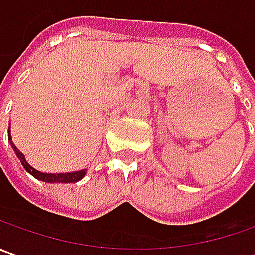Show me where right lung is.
<instances>
[{
  "instance_id": "obj_1",
  "label": "right lung",
  "mask_w": 255,
  "mask_h": 255,
  "mask_svg": "<svg viewBox=\"0 0 255 255\" xmlns=\"http://www.w3.org/2000/svg\"><path fill=\"white\" fill-rule=\"evenodd\" d=\"M8 140L11 142V146L14 149L15 154L21 160L25 170L28 171V173H31L35 179H38V180L46 181V183H76V181H79L81 179H84L85 174H86V170L72 171V173H58V174L56 173H42V171H38L32 166H29V163L25 160L24 153L19 152L18 147L14 144L12 137H11V133H9V128H8Z\"/></svg>"
}]
</instances>
